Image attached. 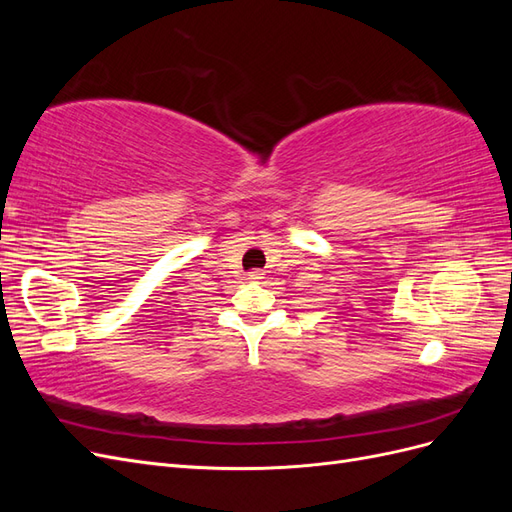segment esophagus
Wrapping results in <instances>:
<instances>
[{
    "label": "esophagus",
    "mask_w": 512,
    "mask_h": 512,
    "mask_svg": "<svg viewBox=\"0 0 512 512\" xmlns=\"http://www.w3.org/2000/svg\"><path fill=\"white\" fill-rule=\"evenodd\" d=\"M262 277H265V271H260V269H254V271H250V280H254V282L262 280Z\"/></svg>",
    "instance_id": "1"
}]
</instances>
